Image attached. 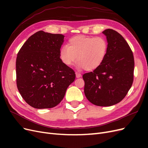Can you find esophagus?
<instances>
[{
	"mask_svg": "<svg viewBox=\"0 0 148 148\" xmlns=\"http://www.w3.org/2000/svg\"><path fill=\"white\" fill-rule=\"evenodd\" d=\"M75 74H76V77L77 78H80L82 77V74L78 73V72H76Z\"/></svg>",
	"mask_w": 148,
	"mask_h": 148,
	"instance_id": "esophagus-1",
	"label": "esophagus"
}]
</instances>
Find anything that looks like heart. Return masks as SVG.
<instances>
[{"label":"heart","instance_id":"heart-1","mask_svg":"<svg viewBox=\"0 0 148 148\" xmlns=\"http://www.w3.org/2000/svg\"><path fill=\"white\" fill-rule=\"evenodd\" d=\"M107 49L108 44L103 37L76 36L69 40L67 46L61 47L59 56L66 65H72L77 59L78 67L92 71L102 64Z\"/></svg>","mask_w":148,"mask_h":148}]
</instances>
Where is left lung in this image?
I'll list each match as a JSON object with an SVG mask.
<instances>
[{"label": "left lung", "mask_w": 148, "mask_h": 148, "mask_svg": "<svg viewBox=\"0 0 148 148\" xmlns=\"http://www.w3.org/2000/svg\"><path fill=\"white\" fill-rule=\"evenodd\" d=\"M108 49L102 64L93 71L84 73V92L88 100L98 106H111L127 95L133 82L135 62L128 44L117 31H102Z\"/></svg>", "instance_id": "8db88e82"}]
</instances>
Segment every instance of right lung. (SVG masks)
Listing matches in <instances>:
<instances>
[{
	"label": "right lung",
	"instance_id": "1",
	"mask_svg": "<svg viewBox=\"0 0 148 148\" xmlns=\"http://www.w3.org/2000/svg\"><path fill=\"white\" fill-rule=\"evenodd\" d=\"M64 36L38 31L18 53L16 85L26 103L36 109H49L63 99L75 79V71L60 59Z\"/></svg>",
	"mask_w": 148,
	"mask_h": 148
}]
</instances>
